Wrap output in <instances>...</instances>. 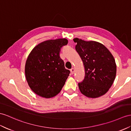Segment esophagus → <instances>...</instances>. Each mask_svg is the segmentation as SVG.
<instances>
[{
  "label": "esophagus",
  "instance_id": "1",
  "mask_svg": "<svg viewBox=\"0 0 131 131\" xmlns=\"http://www.w3.org/2000/svg\"><path fill=\"white\" fill-rule=\"evenodd\" d=\"M71 74H74V68H72V69H71Z\"/></svg>",
  "mask_w": 131,
  "mask_h": 131
}]
</instances>
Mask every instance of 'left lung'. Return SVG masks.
<instances>
[{
  "label": "left lung",
  "mask_w": 131,
  "mask_h": 131,
  "mask_svg": "<svg viewBox=\"0 0 131 131\" xmlns=\"http://www.w3.org/2000/svg\"><path fill=\"white\" fill-rule=\"evenodd\" d=\"M73 40L85 69L84 78L78 83L79 90L87 97H100L107 93L115 79L117 70L114 57L106 47L97 41L77 38Z\"/></svg>",
  "instance_id": "left-lung-1"
}]
</instances>
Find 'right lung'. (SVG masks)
I'll return each instance as SVG.
<instances>
[{"label": "right lung", "instance_id": "1", "mask_svg": "<svg viewBox=\"0 0 131 131\" xmlns=\"http://www.w3.org/2000/svg\"><path fill=\"white\" fill-rule=\"evenodd\" d=\"M68 44L65 38L40 43L31 51L25 66L28 84L35 93L46 98L56 96L69 75L59 54Z\"/></svg>", "mask_w": 131, "mask_h": 131}]
</instances>
